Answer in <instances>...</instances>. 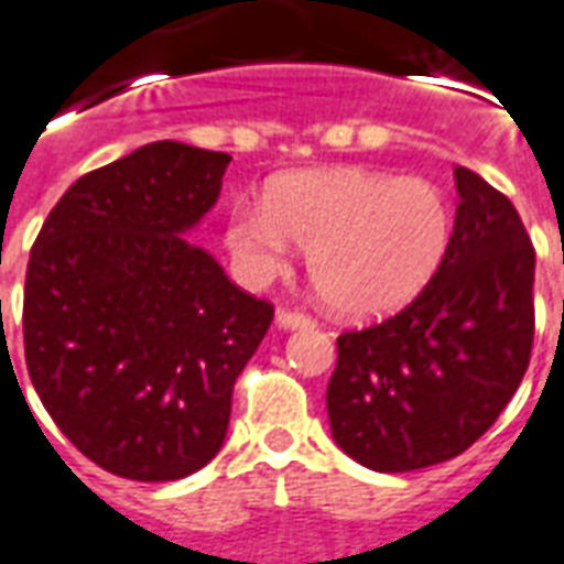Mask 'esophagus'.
I'll return each instance as SVG.
<instances>
[{
  "mask_svg": "<svg viewBox=\"0 0 564 564\" xmlns=\"http://www.w3.org/2000/svg\"><path fill=\"white\" fill-rule=\"evenodd\" d=\"M278 326L281 329H311L314 317L305 311H293V307H278Z\"/></svg>",
  "mask_w": 564,
  "mask_h": 564,
  "instance_id": "1",
  "label": "esophagus"
}]
</instances>
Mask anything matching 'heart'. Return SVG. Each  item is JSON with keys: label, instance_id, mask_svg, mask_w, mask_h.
I'll return each mask as SVG.
<instances>
[{"label": "heart", "instance_id": "1", "mask_svg": "<svg viewBox=\"0 0 564 564\" xmlns=\"http://www.w3.org/2000/svg\"><path fill=\"white\" fill-rule=\"evenodd\" d=\"M449 238L453 208L441 186L368 169L283 174L265 205L238 198L226 217V247L245 281H274L293 240L307 250L317 293L362 319L408 305L444 262Z\"/></svg>", "mask_w": 564, "mask_h": 564}]
</instances>
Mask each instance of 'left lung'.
Returning <instances> with one entry per match:
<instances>
[{
  "mask_svg": "<svg viewBox=\"0 0 564 564\" xmlns=\"http://www.w3.org/2000/svg\"><path fill=\"white\" fill-rule=\"evenodd\" d=\"M453 174L456 223L432 281L399 314L338 335L332 437L371 471H416L465 453L532 359V238L505 193L471 169Z\"/></svg>",
  "mask_w": 564,
  "mask_h": 564,
  "instance_id": "1",
  "label": "left lung"
}]
</instances>
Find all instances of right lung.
Returning a JSON list of instances; mask_svg holds the SVG:
<instances>
[{"label": "right lung", "instance_id": "right-lung-1", "mask_svg": "<svg viewBox=\"0 0 564 564\" xmlns=\"http://www.w3.org/2000/svg\"><path fill=\"white\" fill-rule=\"evenodd\" d=\"M229 153L153 141L84 174L26 265L23 350L59 432L105 471L181 480L229 429L232 387L274 317L184 235Z\"/></svg>", "mask_w": 564, "mask_h": 564}]
</instances>
